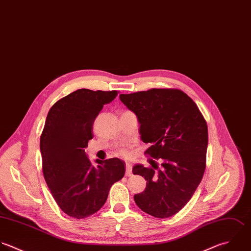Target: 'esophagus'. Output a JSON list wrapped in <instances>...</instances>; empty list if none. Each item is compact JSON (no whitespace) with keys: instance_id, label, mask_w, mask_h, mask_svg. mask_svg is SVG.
Here are the masks:
<instances>
[{"instance_id":"1","label":"esophagus","mask_w":251,"mask_h":251,"mask_svg":"<svg viewBox=\"0 0 251 251\" xmlns=\"http://www.w3.org/2000/svg\"><path fill=\"white\" fill-rule=\"evenodd\" d=\"M131 175H132L131 166H130V164L126 163V176H131Z\"/></svg>"}]
</instances>
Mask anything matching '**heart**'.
<instances>
[{"instance_id":"b5f03b06","label":"heart","mask_w":251,"mask_h":251,"mask_svg":"<svg viewBox=\"0 0 251 251\" xmlns=\"http://www.w3.org/2000/svg\"><path fill=\"white\" fill-rule=\"evenodd\" d=\"M118 154H119L120 156H122V157H127V156H128L127 151L125 150V149H121V150L118 152Z\"/></svg>"}]
</instances>
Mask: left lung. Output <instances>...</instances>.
Here are the masks:
<instances>
[{
    "label": "left lung",
    "instance_id": "1",
    "mask_svg": "<svg viewBox=\"0 0 251 251\" xmlns=\"http://www.w3.org/2000/svg\"><path fill=\"white\" fill-rule=\"evenodd\" d=\"M121 101L135 113L152 167L136 165L133 174L147 180L146 189L134 195L144 212L167 218L180 211L193 197L206 167L208 132L197 104L176 88H151L121 94Z\"/></svg>",
    "mask_w": 251,
    "mask_h": 251
}]
</instances>
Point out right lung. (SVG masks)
Listing matches in <instances>:
<instances>
[{"mask_svg": "<svg viewBox=\"0 0 251 251\" xmlns=\"http://www.w3.org/2000/svg\"><path fill=\"white\" fill-rule=\"evenodd\" d=\"M118 93L78 89L49 111L40 138L43 173L57 205L73 218L97 212L106 202L111 186L125 175L122 160H96L98 166L92 167L84 151L93 138L95 118Z\"/></svg>", "mask_w": 251, "mask_h": 251, "instance_id": "add662e5", "label": "right lung"}]
</instances>
